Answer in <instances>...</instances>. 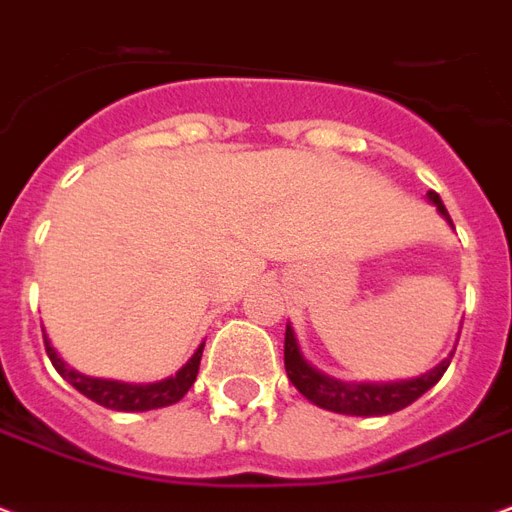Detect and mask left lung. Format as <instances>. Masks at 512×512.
<instances>
[{"label": "left lung", "mask_w": 512, "mask_h": 512, "mask_svg": "<svg viewBox=\"0 0 512 512\" xmlns=\"http://www.w3.org/2000/svg\"><path fill=\"white\" fill-rule=\"evenodd\" d=\"M428 201L434 204L436 212L453 226V220L447 215L445 204L439 199V193L428 190ZM455 349L447 354L445 360L434 365L431 371L414 376V379H401V382H343L335 376L322 374L319 368H313L300 349V341L294 335L292 324H286V343H283V365L289 382L300 390L311 404L322 406L327 412L352 414V417H379V414H393L414 404L423 393L434 387L447 365L453 360Z\"/></svg>", "instance_id": "1"}]
</instances>
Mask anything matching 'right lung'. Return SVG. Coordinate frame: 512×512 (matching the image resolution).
I'll use <instances>...</instances> for the list:
<instances>
[{
	"label": "right lung",
	"mask_w": 512,
	"mask_h": 512,
	"mask_svg": "<svg viewBox=\"0 0 512 512\" xmlns=\"http://www.w3.org/2000/svg\"><path fill=\"white\" fill-rule=\"evenodd\" d=\"M43 341H46L48 360L54 363V368L59 371V376L76 387L78 393L87 395L89 401L106 406V409H114V412H149V409H160V406L177 404L182 395L188 393L196 376H199V363L201 352H204V343L193 352L188 363L179 368L174 376H166L160 382H147V384H133V382H117V379H98V376L78 374L76 368L62 360L57 354V349L51 346L48 335L43 333Z\"/></svg>",
	"instance_id": "obj_1"
}]
</instances>
